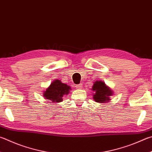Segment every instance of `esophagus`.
<instances>
[{"label": "esophagus", "mask_w": 152, "mask_h": 152, "mask_svg": "<svg viewBox=\"0 0 152 152\" xmlns=\"http://www.w3.org/2000/svg\"><path fill=\"white\" fill-rule=\"evenodd\" d=\"M76 87L77 88H80H80H82V84H78V85H76Z\"/></svg>", "instance_id": "34e87169"}]
</instances>
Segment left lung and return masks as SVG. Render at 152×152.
<instances>
[{"label": "left lung", "instance_id": "1", "mask_svg": "<svg viewBox=\"0 0 152 152\" xmlns=\"http://www.w3.org/2000/svg\"><path fill=\"white\" fill-rule=\"evenodd\" d=\"M92 89L95 92L93 98L96 102H107L110 100V96L112 95V91L105 84L104 82H95Z\"/></svg>", "mask_w": 152, "mask_h": 152}]
</instances>
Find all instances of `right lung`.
<instances>
[{
    "instance_id": "add662e5",
    "label": "right lung",
    "mask_w": 152,
    "mask_h": 152,
    "mask_svg": "<svg viewBox=\"0 0 152 152\" xmlns=\"http://www.w3.org/2000/svg\"><path fill=\"white\" fill-rule=\"evenodd\" d=\"M70 90L71 88L69 86L62 83L59 80H56L44 92L43 96L52 102H60L63 100L62 97L64 95H67Z\"/></svg>"
}]
</instances>
